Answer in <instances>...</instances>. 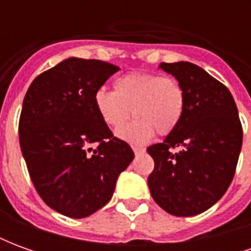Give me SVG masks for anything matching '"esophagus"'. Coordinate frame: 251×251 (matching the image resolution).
<instances>
[{"label":"esophagus","instance_id":"1","mask_svg":"<svg viewBox=\"0 0 251 251\" xmlns=\"http://www.w3.org/2000/svg\"><path fill=\"white\" fill-rule=\"evenodd\" d=\"M145 151L144 148H138V147H133V152L136 153V154H138V153H142Z\"/></svg>","mask_w":251,"mask_h":251}]
</instances>
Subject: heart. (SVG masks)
I'll list each match as a JSON object with an SVG mask.
<instances>
[{
	"mask_svg": "<svg viewBox=\"0 0 251 251\" xmlns=\"http://www.w3.org/2000/svg\"><path fill=\"white\" fill-rule=\"evenodd\" d=\"M94 106L104 124L113 129L131 124L117 136L131 144H144L154 136H168L176 130L185 107L184 91L171 76L151 72H130L117 77L114 91L104 87L94 94Z\"/></svg>",
	"mask_w": 251,
	"mask_h": 251,
	"instance_id": "b5f03b06",
	"label": "heart"
}]
</instances>
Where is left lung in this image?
Here are the masks:
<instances>
[{
    "instance_id": "1",
    "label": "left lung",
    "mask_w": 251,
    "mask_h": 251,
    "mask_svg": "<svg viewBox=\"0 0 251 251\" xmlns=\"http://www.w3.org/2000/svg\"><path fill=\"white\" fill-rule=\"evenodd\" d=\"M160 68L177 79L185 107L176 130L148 148L154 160L148 185L171 215L194 216L215 204L231 184L242 125L228 88L203 68L189 62L161 63Z\"/></svg>"
}]
</instances>
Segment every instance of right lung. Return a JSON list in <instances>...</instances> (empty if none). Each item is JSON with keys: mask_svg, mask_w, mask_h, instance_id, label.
Listing matches in <instances>:
<instances>
[{"mask_svg": "<svg viewBox=\"0 0 251 251\" xmlns=\"http://www.w3.org/2000/svg\"><path fill=\"white\" fill-rule=\"evenodd\" d=\"M118 70L70 57L40 74L25 94L19 136L30 180L46 204L68 218H86L107 204L134 158L94 106L95 91Z\"/></svg>", "mask_w": 251, "mask_h": 251, "instance_id": "right-lung-1", "label": "right lung"}]
</instances>
